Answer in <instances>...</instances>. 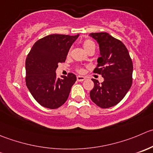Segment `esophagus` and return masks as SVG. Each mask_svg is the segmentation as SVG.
Segmentation results:
<instances>
[{
	"instance_id": "34e87169",
	"label": "esophagus",
	"mask_w": 153,
	"mask_h": 153,
	"mask_svg": "<svg viewBox=\"0 0 153 153\" xmlns=\"http://www.w3.org/2000/svg\"><path fill=\"white\" fill-rule=\"evenodd\" d=\"M85 79H86V78H84V76H78V77H77V81H84Z\"/></svg>"
}]
</instances>
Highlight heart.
I'll return each mask as SVG.
<instances>
[{"label":"heart","instance_id":"heart-1","mask_svg":"<svg viewBox=\"0 0 153 153\" xmlns=\"http://www.w3.org/2000/svg\"><path fill=\"white\" fill-rule=\"evenodd\" d=\"M83 48H84V49L85 50L86 52H88L90 50H92V49L95 50V44L93 41L90 40V39H87V40H85L84 42H83ZM69 53L70 52H69ZM83 72H84V69H78V72H80V73H82Z\"/></svg>","mask_w":153,"mask_h":153}]
</instances>
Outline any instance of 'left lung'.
<instances>
[{"instance_id": "1", "label": "left lung", "mask_w": 153, "mask_h": 153, "mask_svg": "<svg viewBox=\"0 0 153 153\" xmlns=\"http://www.w3.org/2000/svg\"><path fill=\"white\" fill-rule=\"evenodd\" d=\"M89 36L99 46L100 57L93 72L104 78L101 84L92 79L94 87L90 93V99L100 108H111L119 103L131 88L132 61L125 45L108 33H93Z\"/></svg>"}]
</instances>
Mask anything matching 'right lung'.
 <instances>
[{
  "label": "right lung",
  "mask_w": 153,
  "mask_h": 153,
  "mask_svg": "<svg viewBox=\"0 0 153 153\" xmlns=\"http://www.w3.org/2000/svg\"><path fill=\"white\" fill-rule=\"evenodd\" d=\"M79 36L51 34L35 42L25 61L26 85L39 105L56 109L66 102L77 78L69 73L56 77L59 63L65 62L69 48Z\"/></svg>",
  "instance_id": "right-lung-1"
}]
</instances>
